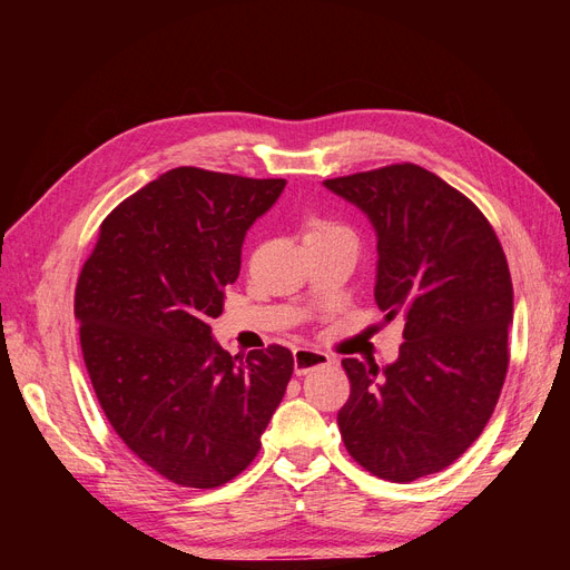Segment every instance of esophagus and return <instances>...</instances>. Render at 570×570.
<instances>
[{"mask_svg": "<svg viewBox=\"0 0 570 570\" xmlns=\"http://www.w3.org/2000/svg\"><path fill=\"white\" fill-rule=\"evenodd\" d=\"M331 364V356L323 354V352H316V350H295V373L297 375H306L308 371H316V368H323Z\"/></svg>", "mask_w": 570, "mask_h": 570, "instance_id": "34e87169", "label": "esophagus"}]
</instances>
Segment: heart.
<instances>
[{"mask_svg":"<svg viewBox=\"0 0 570 570\" xmlns=\"http://www.w3.org/2000/svg\"><path fill=\"white\" fill-rule=\"evenodd\" d=\"M325 235H352V230L344 226V223L331 220V218H314L312 223H308L306 237H325Z\"/></svg>","mask_w":570,"mask_h":570,"instance_id":"b5f03b06","label":"heart"}]
</instances>
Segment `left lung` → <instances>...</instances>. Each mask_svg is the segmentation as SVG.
Masks as SVG:
<instances>
[{
	"mask_svg": "<svg viewBox=\"0 0 570 570\" xmlns=\"http://www.w3.org/2000/svg\"><path fill=\"white\" fill-rule=\"evenodd\" d=\"M377 235L375 304L404 318L400 358H342L350 400L337 413L352 459L411 482L454 463L488 425L509 368L513 287L478 206L416 164L323 180Z\"/></svg>",
	"mask_w": 570,
	"mask_h": 570,
	"instance_id": "obj_1",
	"label": "left lung"
}]
</instances>
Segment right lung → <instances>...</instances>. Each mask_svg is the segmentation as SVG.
<instances>
[{
	"label": "right lung",
	"instance_id": "right-lung-1",
	"mask_svg": "<svg viewBox=\"0 0 570 570\" xmlns=\"http://www.w3.org/2000/svg\"><path fill=\"white\" fill-rule=\"evenodd\" d=\"M285 187L195 166L120 202L76 285L80 350L101 411L128 450L183 488L243 473L295 368L271 344L230 356L212 337L252 223Z\"/></svg>",
	"mask_w": 570,
	"mask_h": 570
}]
</instances>
